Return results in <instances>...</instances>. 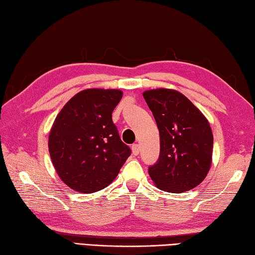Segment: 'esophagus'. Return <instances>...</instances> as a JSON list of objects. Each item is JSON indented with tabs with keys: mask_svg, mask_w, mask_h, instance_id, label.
<instances>
[{
	"mask_svg": "<svg viewBox=\"0 0 255 255\" xmlns=\"http://www.w3.org/2000/svg\"><path fill=\"white\" fill-rule=\"evenodd\" d=\"M132 152L134 155H137L140 153V145L137 143H134L132 145Z\"/></svg>",
	"mask_w": 255,
	"mask_h": 255,
	"instance_id": "34e87169",
	"label": "esophagus"
}]
</instances>
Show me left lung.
Instances as JSON below:
<instances>
[{
    "label": "left lung",
    "instance_id": "1",
    "mask_svg": "<svg viewBox=\"0 0 255 255\" xmlns=\"http://www.w3.org/2000/svg\"><path fill=\"white\" fill-rule=\"evenodd\" d=\"M160 133L158 161L149 175L158 188L184 193L207 176L212 163L213 133L208 121L181 93L158 88L143 93Z\"/></svg>",
    "mask_w": 255,
    "mask_h": 255
}]
</instances>
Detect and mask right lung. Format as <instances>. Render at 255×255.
I'll list each match as a JSON object with an SVG mask.
<instances>
[{
  "instance_id": "add662e5",
  "label": "right lung",
  "mask_w": 255,
  "mask_h": 255,
  "mask_svg": "<svg viewBox=\"0 0 255 255\" xmlns=\"http://www.w3.org/2000/svg\"><path fill=\"white\" fill-rule=\"evenodd\" d=\"M123 93L85 89L70 98L53 122L49 153L61 180L71 189L92 194L113 181L130 157L112 120Z\"/></svg>"
}]
</instances>
